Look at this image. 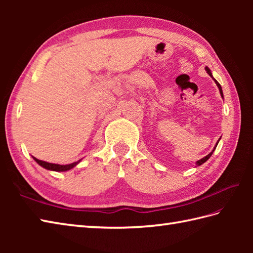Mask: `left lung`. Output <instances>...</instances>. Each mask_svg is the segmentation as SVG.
Here are the masks:
<instances>
[{"label":"left lung","instance_id":"1","mask_svg":"<svg viewBox=\"0 0 253 253\" xmlns=\"http://www.w3.org/2000/svg\"><path fill=\"white\" fill-rule=\"evenodd\" d=\"M206 71H207V73L210 75V76H211L212 78H213V80H214V82H215V84H216V85H217V87H218V90H219V93H221V96H222V98L224 99V95H223V90H222V87H221V84H219L217 82H216V79H214V77H213V75H212V73H211V71H210V68L207 66L206 67ZM219 139H221V138H219ZM219 139H218V141H219ZM218 141L216 142V144H215V147H214V149L212 150V152H210L208 155H207V157H204L203 159H201V160H199V161H197V162H196V164H197V166H200V165H202L204 162H207V161L210 159V158H211V155L213 154V152H214V150H215V148H216V146H217V143H218Z\"/></svg>","mask_w":253,"mask_h":253}]
</instances>
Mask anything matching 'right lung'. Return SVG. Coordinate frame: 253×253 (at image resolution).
<instances>
[{
  "instance_id": "right-lung-1",
  "label": "right lung",
  "mask_w": 253,
  "mask_h": 253,
  "mask_svg": "<svg viewBox=\"0 0 253 253\" xmlns=\"http://www.w3.org/2000/svg\"><path fill=\"white\" fill-rule=\"evenodd\" d=\"M34 158V157H32ZM34 160L36 161V162L39 164L40 166H42V168L45 169H49V170H54V171H66V170H69L74 169L75 166H76L77 164L80 163L79 160L77 161V162H74V163H71V164H66V165H61V164H54V163H49V162H45V161H41V160H38L36 158H34Z\"/></svg>"
}]
</instances>
